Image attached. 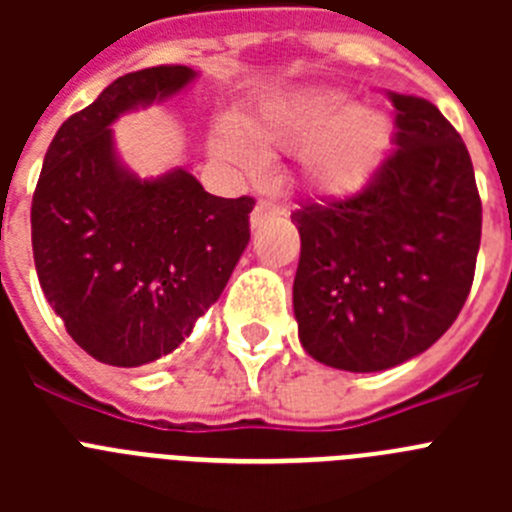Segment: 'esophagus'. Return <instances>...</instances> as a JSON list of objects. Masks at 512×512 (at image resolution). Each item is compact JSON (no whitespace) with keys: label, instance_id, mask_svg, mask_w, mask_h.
I'll return each instance as SVG.
<instances>
[{"label":"esophagus","instance_id":"obj_1","mask_svg":"<svg viewBox=\"0 0 512 512\" xmlns=\"http://www.w3.org/2000/svg\"><path fill=\"white\" fill-rule=\"evenodd\" d=\"M279 215H282V210H279L274 202L259 200L251 212V228H261V225L269 223V220H274V217H279Z\"/></svg>","mask_w":512,"mask_h":512}]
</instances>
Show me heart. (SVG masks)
I'll use <instances>...</instances> for the list:
<instances>
[{
  "label": "heart",
  "mask_w": 512,
  "mask_h": 512,
  "mask_svg": "<svg viewBox=\"0 0 512 512\" xmlns=\"http://www.w3.org/2000/svg\"><path fill=\"white\" fill-rule=\"evenodd\" d=\"M341 89L310 87L271 94L246 117H220L212 130V153L233 169L259 171L264 148L301 146L307 184L325 194L354 192L372 176L390 146V120L377 107L354 104Z\"/></svg>",
  "instance_id": "heart-1"
}]
</instances>
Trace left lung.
I'll return each mask as SVG.
<instances>
[{"mask_svg":"<svg viewBox=\"0 0 512 512\" xmlns=\"http://www.w3.org/2000/svg\"><path fill=\"white\" fill-rule=\"evenodd\" d=\"M390 99L397 151L351 197L292 212L300 343L343 372H382L431 348L467 302L482 238L461 135L428 99Z\"/></svg>","mask_w":512,"mask_h":512,"instance_id":"8db88e82","label":"left lung"}]
</instances>
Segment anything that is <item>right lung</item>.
<instances>
[{
    "label": "right lung",
    "mask_w": 512,
    "mask_h": 512,
    "mask_svg": "<svg viewBox=\"0 0 512 512\" xmlns=\"http://www.w3.org/2000/svg\"><path fill=\"white\" fill-rule=\"evenodd\" d=\"M197 79L153 66L115 79L58 128L33 194V259L69 336L110 366L171 354L223 295L246 251L251 197L205 192L187 169L140 179L115 151L112 122Z\"/></svg>",
    "instance_id": "right-lung-1"
}]
</instances>
